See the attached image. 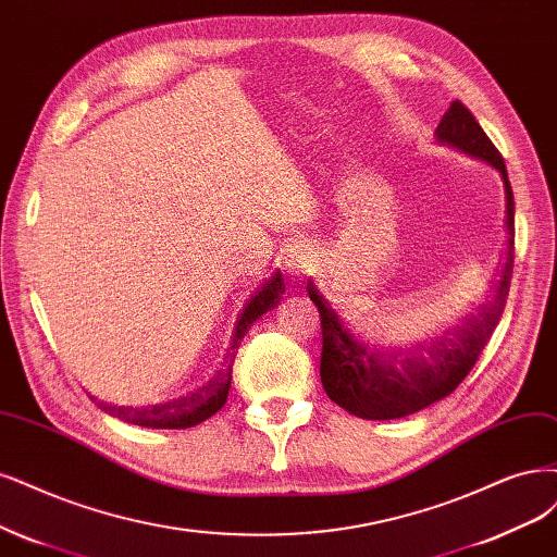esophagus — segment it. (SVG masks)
I'll use <instances>...</instances> for the list:
<instances>
[{
  "mask_svg": "<svg viewBox=\"0 0 557 557\" xmlns=\"http://www.w3.org/2000/svg\"><path fill=\"white\" fill-rule=\"evenodd\" d=\"M309 267H311V256L304 251V248H295V251L285 258V270L290 272V274H304V272H309Z\"/></svg>",
  "mask_w": 557,
  "mask_h": 557,
  "instance_id": "1",
  "label": "esophagus"
}]
</instances>
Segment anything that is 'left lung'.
<instances>
[{"instance_id":"1","label":"left lung","mask_w":557,"mask_h":557,"mask_svg":"<svg viewBox=\"0 0 557 557\" xmlns=\"http://www.w3.org/2000/svg\"><path fill=\"white\" fill-rule=\"evenodd\" d=\"M435 140L500 172L507 198V258L495 295L482 306V311L456 324L445 336L414 348V352H382L371 348L345 327L343 318L320 295L315 283L309 281L306 290L318 306L322 327V387L336 406L361 419L382 421L408 417L449 396L474 367L505 311L513 270V194L505 161L461 101H451L435 128Z\"/></svg>"}]
</instances>
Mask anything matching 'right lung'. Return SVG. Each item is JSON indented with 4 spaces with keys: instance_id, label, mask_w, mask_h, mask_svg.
Returning a JSON list of instances; mask_svg holds the SVG:
<instances>
[{
    "instance_id": "1",
    "label": "right lung",
    "mask_w": 557,
    "mask_h": 557,
    "mask_svg": "<svg viewBox=\"0 0 557 557\" xmlns=\"http://www.w3.org/2000/svg\"><path fill=\"white\" fill-rule=\"evenodd\" d=\"M283 293H285L283 276H281V272H274L272 278H267L260 290L251 297V301L244 306V311H242V315L237 320V327H235L233 345H230L225 369L219 371L216 377L209 380L205 387L196 389L188 396H180L175 400L159 403V406L143 408V410H138V408L133 410V408H124V406H106V403H101V408L112 417L128 421V424L147 426V429H190V426L200 424V421L209 419L225 406V398L230 392V380H233L235 352L239 348L242 338L246 336L248 330H251V324L260 315L274 309Z\"/></svg>"
}]
</instances>
